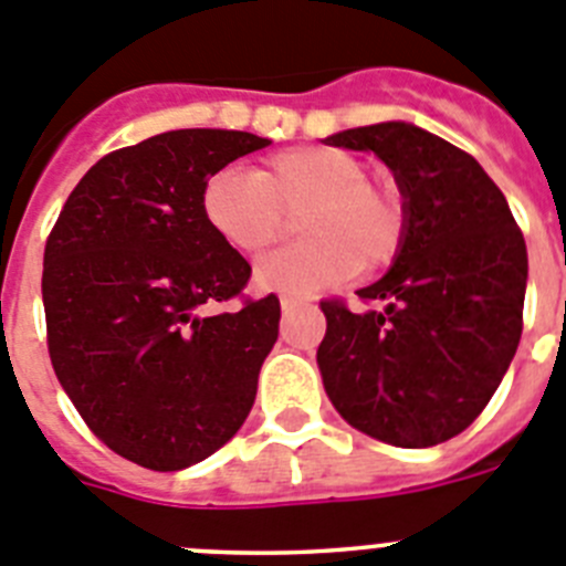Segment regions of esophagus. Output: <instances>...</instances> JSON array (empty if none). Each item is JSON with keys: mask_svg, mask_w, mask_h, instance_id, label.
Segmentation results:
<instances>
[{"mask_svg": "<svg viewBox=\"0 0 566 566\" xmlns=\"http://www.w3.org/2000/svg\"><path fill=\"white\" fill-rule=\"evenodd\" d=\"M298 304H302V302H295V298H290V295H284V298H282V310H284V313L295 310V307H298Z\"/></svg>", "mask_w": 566, "mask_h": 566, "instance_id": "obj_1", "label": "esophagus"}]
</instances>
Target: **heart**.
<instances>
[{
	"label": "heart",
	"mask_w": 566,
	"mask_h": 566,
	"mask_svg": "<svg viewBox=\"0 0 566 566\" xmlns=\"http://www.w3.org/2000/svg\"><path fill=\"white\" fill-rule=\"evenodd\" d=\"M200 202L211 231L239 253L271 248L298 213L302 242L259 259L253 273L259 287L279 293H321L358 271H378L406 237L400 191L371 180L360 157L335 146H295L256 171H217Z\"/></svg>",
	"instance_id": "1"
}]
</instances>
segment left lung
I'll return each mask as SVG.
<instances>
[{"mask_svg":"<svg viewBox=\"0 0 566 566\" xmlns=\"http://www.w3.org/2000/svg\"><path fill=\"white\" fill-rule=\"evenodd\" d=\"M327 146L375 151L395 171L406 237L391 271L358 290L375 307L324 298L318 369L353 429L400 448L465 431L522 338L527 248L505 195L468 151L411 124L358 126Z\"/></svg>","mask_w":566,"mask_h":566,"instance_id":"left-lung-1","label":"left lung"}]
</instances>
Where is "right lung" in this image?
Masks as SVG:
<instances>
[{"instance_id":"obj_1","label":"right lung","mask_w":566,"mask_h":566,"mask_svg":"<svg viewBox=\"0 0 566 566\" xmlns=\"http://www.w3.org/2000/svg\"><path fill=\"white\" fill-rule=\"evenodd\" d=\"M271 140L177 129L101 157L44 245L55 378L95 437L151 471L211 457L245 422L279 338L276 295L202 213V186ZM240 298L237 311L211 314Z\"/></svg>"}]
</instances>
